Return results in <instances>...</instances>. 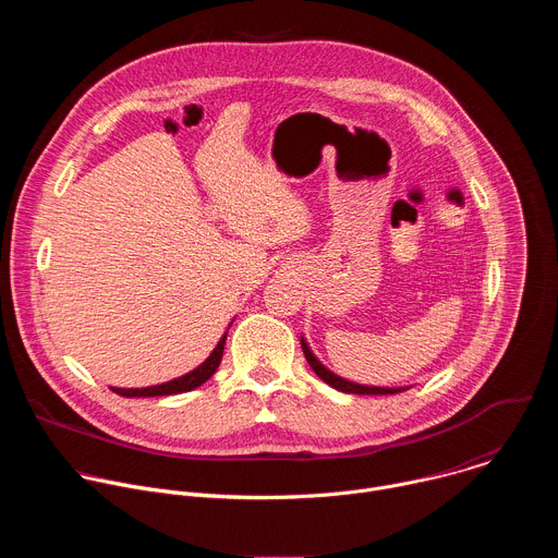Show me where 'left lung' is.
<instances>
[{
  "mask_svg": "<svg viewBox=\"0 0 558 558\" xmlns=\"http://www.w3.org/2000/svg\"><path fill=\"white\" fill-rule=\"evenodd\" d=\"M302 344V351H304V357L308 362V366L315 371V375H320L329 386L342 390V392H355V395H395V392H402L407 388H379V386H362V384H353V381H347L342 377H338L336 373H331L329 368H325L320 362H317V357L311 353V349L306 347L304 340H300Z\"/></svg>",
  "mask_w": 558,
  "mask_h": 558,
  "instance_id": "8db88e82",
  "label": "left lung"
}]
</instances>
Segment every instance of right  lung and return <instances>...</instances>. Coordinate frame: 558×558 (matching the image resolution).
I'll list each match as a JSON object with an SVG mask.
<instances>
[{"mask_svg":"<svg viewBox=\"0 0 558 558\" xmlns=\"http://www.w3.org/2000/svg\"><path fill=\"white\" fill-rule=\"evenodd\" d=\"M225 340H227V333L220 338V342L216 344V349L211 351V355L198 366L194 368L192 373L183 375V377H177L172 381H166V384H158V386H147V388H112L117 395L121 397H158V395H177V392H187L201 384H205L218 368L220 360H222V349H225Z\"/></svg>","mask_w":558,"mask_h":558,"instance_id":"add662e5","label":"right lung"}]
</instances>
